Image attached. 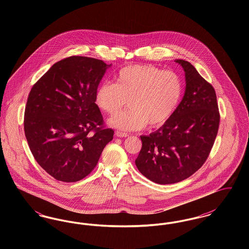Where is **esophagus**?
Returning a JSON list of instances; mask_svg holds the SVG:
<instances>
[{
  "label": "esophagus",
  "instance_id": "34e87169",
  "mask_svg": "<svg viewBox=\"0 0 249 249\" xmlns=\"http://www.w3.org/2000/svg\"><path fill=\"white\" fill-rule=\"evenodd\" d=\"M116 136L117 137H128L129 134L126 132H121V131H116Z\"/></svg>",
  "mask_w": 249,
  "mask_h": 249
}]
</instances>
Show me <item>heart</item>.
Listing matches in <instances>:
<instances>
[{
  "instance_id": "heart-1",
  "label": "heart",
  "mask_w": 249,
  "mask_h": 249,
  "mask_svg": "<svg viewBox=\"0 0 249 249\" xmlns=\"http://www.w3.org/2000/svg\"><path fill=\"white\" fill-rule=\"evenodd\" d=\"M183 95V82L176 71H163L150 64L123 67L116 74V84L103 82L95 94L101 110L115 116L126 106L130 109L109 120L120 130H141L148 123L160 127L174 115Z\"/></svg>"
}]
</instances>
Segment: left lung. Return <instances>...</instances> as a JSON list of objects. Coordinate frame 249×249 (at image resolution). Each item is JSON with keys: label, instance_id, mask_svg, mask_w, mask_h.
I'll return each mask as SVG.
<instances>
[{"label": "left lung", "instance_id": "8db88e82", "mask_svg": "<svg viewBox=\"0 0 249 249\" xmlns=\"http://www.w3.org/2000/svg\"><path fill=\"white\" fill-rule=\"evenodd\" d=\"M186 77L185 94L170 119L149 135H142L135 164L157 184L178 183L190 178L207 160L219 126L213 86L187 60L176 59Z\"/></svg>", "mask_w": 249, "mask_h": 249}]
</instances>
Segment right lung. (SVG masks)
<instances>
[{
	"label": "right lung",
	"mask_w": 249,
	"mask_h": 249,
	"mask_svg": "<svg viewBox=\"0 0 249 249\" xmlns=\"http://www.w3.org/2000/svg\"><path fill=\"white\" fill-rule=\"evenodd\" d=\"M110 66L71 56L52 65L30 91L25 136L38 164L59 181L76 182L89 175L113 139L114 130L105 128L95 104L97 88Z\"/></svg>",
	"instance_id": "right-lung-1"
}]
</instances>
